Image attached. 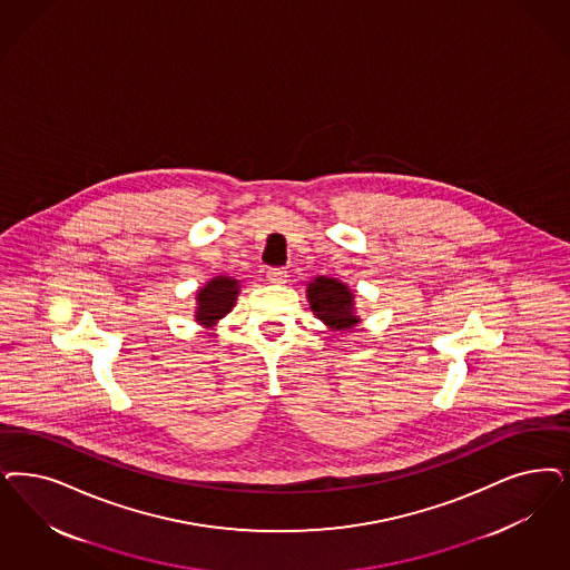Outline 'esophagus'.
Wrapping results in <instances>:
<instances>
[{
    "label": "esophagus",
    "mask_w": 570,
    "mask_h": 570,
    "mask_svg": "<svg viewBox=\"0 0 570 570\" xmlns=\"http://www.w3.org/2000/svg\"><path fill=\"white\" fill-rule=\"evenodd\" d=\"M286 277H288V272L284 267H269L267 269V279L272 284H286Z\"/></svg>",
    "instance_id": "1"
}]
</instances>
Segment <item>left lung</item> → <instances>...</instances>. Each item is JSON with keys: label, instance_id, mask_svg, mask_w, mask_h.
Wrapping results in <instances>:
<instances>
[{"label": "left lung", "instance_id": "obj_1", "mask_svg": "<svg viewBox=\"0 0 570 570\" xmlns=\"http://www.w3.org/2000/svg\"><path fill=\"white\" fill-rule=\"evenodd\" d=\"M307 298L317 320L334 331L354 328L360 322L354 315V295L338 279L315 277L307 288Z\"/></svg>", "mask_w": 570, "mask_h": 570}]
</instances>
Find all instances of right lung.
Here are the masks:
<instances>
[{
  "label": "right lung",
  "instance_id": "right-lung-1",
  "mask_svg": "<svg viewBox=\"0 0 570 570\" xmlns=\"http://www.w3.org/2000/svg\"><path fill=\"white\" fill-rule=\"evenodd\" d=\"M236 296V279L218 275L197 293V322L213 324L218 317L232 312Z\"/></svg>",
  "mask_w": 570,
  "mask_h": 570
}]
</instances>
